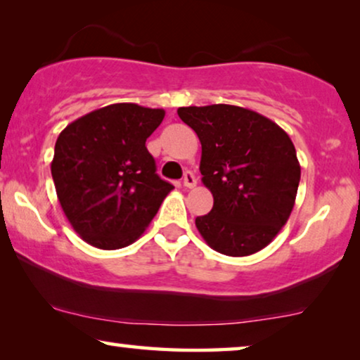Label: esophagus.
Returning a JSON list of instances; mask_svg holds the SVG:
<instances>
[{
	"instance_id": "34e87169",
	"label": "esophagus",
	"mask_w": 360,
	"mask_h": 360,
	"mask_svg": "<svg viewBox=\"0 0 360 360\" xmlns=\"http://www.w3.org/2000/svg\"><path fill=\"white\" fill-rule=\"evenodd\" d=\"M184 186H186V188H195L196 186V176L191 174V172H185Z\"/></svg>"
}]
</instances>
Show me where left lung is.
I'll list each match as a JSON object with an SVG mask.
<instances>
[{
  "label": "left lung",
  "mask_w": 360,
  "mask_h": 360,
  "mask_svg": "<svg viewBox=\"0 0 360 360\" xmlns=\"http://www.w3.org/2000/svg\"><path fill=\"white\" fill-rule=\"evenodd\" d=\"M201 142L200 172L213 208L195 219L216 252L244 257L272 243L292 213L300 162L278 124L233 105L179 108Z\"/></svg>",
  "instance_id": "left-lung-1"
}]
</instances>
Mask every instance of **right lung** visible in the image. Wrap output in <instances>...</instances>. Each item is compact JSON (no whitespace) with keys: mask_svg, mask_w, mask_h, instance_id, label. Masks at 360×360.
<instances>
[{"mask_svg":"<svg viewBox=\"0 0 360 360\" xmlns=\"http://www.w3.org/2000/svg\"><path fill=\"white\" fill-rule=\"evenodd\" d=\"M164 116V110L116 103L78 117L57 137L52 179L85 243L105 250L132 244L174 190L155 174L146 147Z\"/></svg>","mask_w":360,"mask_h":360,"instance_id":"1","label":"right lung"}]
</instances>
